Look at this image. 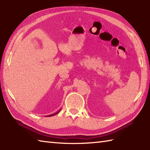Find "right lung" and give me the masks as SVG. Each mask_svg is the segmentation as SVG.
<instances>
[{
    "label": "right lung",
    "mask_w": 150,
    "mask_h": 150,
    "mask_svg": "<svg viewBox=\"0 0 150 150\" xmlns=\"http://www.w3.org/2000/svg\"><path fill=\"white\" fill-rule=\"evenodd\" d=\"M58 111V112H55V113H54V114H53V115H49V116H54V115H55L56 114H57V113H58V112H59V111Z\"/></svg>",
    "instance_id": "1"
}]
</instances>
